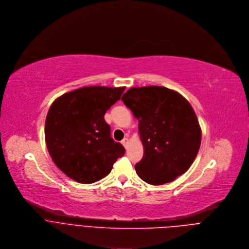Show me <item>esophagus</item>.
Masks as SVG:
<instances>
[{"mask_svg":"<svg viewBox=\"0 0 249 249\" xmlns=\"http://www.w3.org/2000/svg\"><path fill=\"white\" fill-rule=\"evenodd\" d=\"M122 144H123L124 147H126L127 144H128V138H127V137H124V138L122 140Z\"/></svg>","mask_w":249,"mask_h":249,"instance_id":"esophagus-1","label":"esophagus"}]
</instances>
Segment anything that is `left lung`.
<instances>
[{
  "mask_svg": "<svg viewBox=\"0 0 249 249\" xmlns=\"http://www.w3.org/2000/svg\"><path fill=\"white\" fill-rule=\"evenodd\" d=\"M138 120L144 154L135 165L145 182L159 185L184 174L201 143V127L190 103L164 86L132 87L122 97Z\"/></svg>",
  "mask_w": 249,
  "mask_h": 249,
  "instance_id": "left-lung-1",
  "label": "left lung"
}]
</instances>
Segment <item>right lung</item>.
Masks as SVG:
<instances>
[{
	"instance_id": "right-lung-1",
	"label": "right lung",
	"mask_w": 249,
	"mask_h": 249,
	"mask_svg": "<svg viewBox=\"0 0 249 249\" xmlns=\"http://www.w3.org/2000/svg\"><path fill=\"white\" fill-rule=\"evenodd\" d=\"M125 87L85 86L63 94L50 107L45 141L56 166L70 178L93 183L110 174L124 146L110 135L106 112Z\"/></svg>"
}]
</instances>
